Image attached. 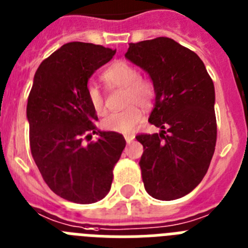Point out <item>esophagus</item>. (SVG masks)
<instances>
[{
  "label": "esophagus",
  "instance_id": "34e87169",
  "mask_svg": "<svg viewBox=\"0 0 248 248\" xmlns=\"http://www.w3.org/2000/svg\"><path fill=\"white\" fill-rule=\"evenodd\" d=\"M124 140H126L127 143H131L135 140V136L133 135H124Z\"/></svg>",
  "mask_w": 248,
  "mask_h": 248
}]
</instances>
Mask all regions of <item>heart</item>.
<instances>
[{
	"label": "heart",
	"instance_id": "1",
	"mask_svg": "<svg viewBox=\"0 0 248 248\" xmlns=\"http://www.w3.org/2000/svg\"><path fill=\"white\" fill-rule=\"evenodd\" d=\"M102 79L108 87H118L126 90V106L121 112L109 113L101 122L103 130L118 133H130L142 121V112L136 105L142 107L150 106L154 98V85L148 79L141 78L140 73L132 64L118 61L111 64L102 73ZM87 101L96 115L105 113V102L100 88L94 85L87 86Z\"/></svg>",
	"mask_w": 248,
	"mask_h": 248
}]
</instances>
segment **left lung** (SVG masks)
Returning <instances> with one entry per match:
<instances>
[{
    "mask_svg": "<svg viewBox=\"0 0 248 248\" xmlns=\"http://www.w3.org/2000/svg\"><path fill=\"white\" fill-rule=\"evenodd\" d=\"M128 61L148 73L155 88L150 124L154 135H139L142 181L161 201L184 197L204 177L216 146L215 86L193 51L169 37L130 44Z\"/></svg>",
    "mask_w": 248,
    "mask_h": 248,
    "instance_id": "left-lung-1",
    "label": "left lung"
}]
</instances>
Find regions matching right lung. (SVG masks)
<instances>
[{"label": "right lung", "mask_w": 248, "mask_h": 248, "mask_svg": "<svg viewBox=\"0 0 248 248\" xmlns=\"http://www.w3.org/2000/svg\"><path fill=\"white\" fill-rule=\"evenodd\" d=\"M115 53L100 45L70 42L34 73L27 101L31 154L47 186L67 201L102 200L126 146L120 133L97 130L86 94L90 77ZM92 134L99 136L96 141Z\"/></svg>", "instance_id": "add662e5"}]
</instances>
